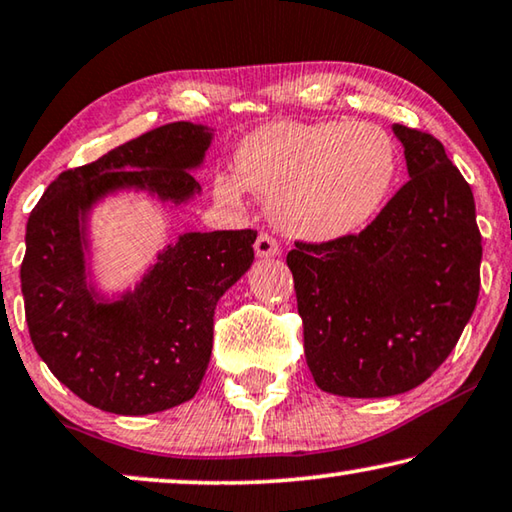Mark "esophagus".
Listing matches in <instances>:
<instances>
[{
  "mask_svg": "<svg viewBox=\"0 0 512 512\" xmlns=\"http://www.w3.org/2000/svg\"><path fill=\"white\" fill-rule=\"evenodd\" d=\"M255 255L257 257H275L280 255V246L278 241H275L269 232H262L255 241Z\"/></svg>",
  "mask_w": 512,
  "mask_h": 512,
  "instance_id": "1",
  "label": "esophagus"
}]
</instances>
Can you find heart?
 <instances>
[{"instance_id":"obj_1","label":"heart","mask_w":512,"mask_h":512,"mask_svg":"<svg viewBox=\"0 0 512 512\" xmlns=\"http://www.w3.org/2000/svg\"><path fill=\"white\" fill-rule=\"evenodd\" d=\"M234 168L214 175V196L239 207L250 189L269 200L282 230L307 241H335L362 230L399 175V150L369 123L278 120L237 145Z\"/></svg>"}]
</instances>
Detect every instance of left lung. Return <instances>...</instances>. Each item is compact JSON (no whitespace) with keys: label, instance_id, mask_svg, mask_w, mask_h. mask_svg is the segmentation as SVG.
Returning a JSON list of instances; mask_svg holds the SVG:
<instances>
[{"label":"left lung","instance_id":"8db88e82","mask_svg":"<svg viewBox=\"0 0 512 512\" xmlns=\"http://www.w3.org/2000/svg\"><path fill=\"white\" fill-rule=\"evenodd\" d=\"M410 180L360 234L287 255L305 360L323 392L383 399L449 358L481 289L474 196L444 145L394 125Z\"/></svg>","mask_w":512,"mask_h":512}]
</instances>
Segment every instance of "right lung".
Wrapping results in <instances>:
<instances>
[{
    "label": "right lung",
    "instance_id": "add662e5",
    "mask_svg": "<svg viewBox=\"0 0 512 512\" xmlns=\"http://www.w3.org/2000/svg\"><path fill=\"white\" fill-rule=\"evenodd\" d=\"M212 129L170 123L93 164L61 173L27 223L20 266L24 314L36 353L81 401L113 415H152L196 396L214 344V310L255 259V230L186 232L157 255L134 291L97 294L86 271V223L109 193L148 191L191 200V175Z\"/></svg>",
    "mask_w": 512,
    "mask_h": 512
}]
</instances>
